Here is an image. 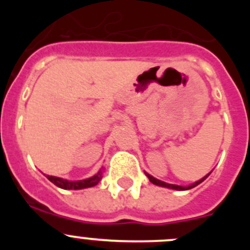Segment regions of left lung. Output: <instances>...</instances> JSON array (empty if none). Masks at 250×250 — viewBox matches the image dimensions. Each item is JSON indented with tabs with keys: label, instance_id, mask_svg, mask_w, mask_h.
Returning a JSON list of instances; mask_svg holds the SVG:
<instances>
[{
	"label": "left lung",
	"instance_id": "1",
	"mask_svg": "<svg viewBox=\"0 0 250 250\" xmlns=\"http://www.w3.org/2000/svg\"><path fill=\"white\" fill-rule=\"evenodd\" d=\"M147 178H149L150 182L152 183V184H155V185H159V187H165V188H170V189H175V190H188V189H191V188L196 187L198 184H200V183L203 182V180H205V179L209 176V174H208L207 176H204L203 179H200L199 182H196L194 183L193 185H190V187H179V185H174V184H167V183H164V182H161V180H158V179L155 178H152L151 175H149V174H146Z\"/></svg>",
	"mask_w": 250,
	"mask_h": 250
}]
</instances>
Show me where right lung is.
<instances>
[{
    "instance_id": "add662e5",
    "label": "right lung",
    "mask_w": 250,
    "mask_h": 250,
    "mask_svg": "<svg viewBox=\"0 0 250 250\" xmlns=\"http://www.w3.org/2000/svg\"><path fill=\"white\" fill-rule=\"evenodd\" d=\"M47 179L51 183H54L56 187L61 188V189H70V190H77V189H83V188H91L95 187L100 182L101 179V171H99L96 175L92 178L85 179V180H79V182H68V180H63L57 176H51L47 175Z\"/></svg>"
}]
</instances>
